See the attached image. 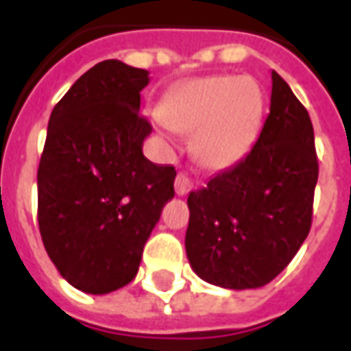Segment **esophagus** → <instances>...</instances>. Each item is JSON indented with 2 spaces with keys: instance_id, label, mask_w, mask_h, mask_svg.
<instances>
[{
  "instance_id": "34e87169",
  "label": "esophagus",
  "mask_w": 351,
  "mask_h": 351,
  "mask_svg": "<svg viewBox=\"0 0 351 351\" xmlns=\"http://www.w3.org/2000/svg\"><path fill=\"white\" fill-rule=\"evenodd\" d=\"M191 188V180H190V176L188 175H184V173H178L175 178V191H176V195H186L188 191H190Z\"/></svg>"
}]
</instances>
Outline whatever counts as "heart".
<instances>
[{
	"label": "heart",
	"instance_id": "obj_1",
	"mask_svg": "<svg viewBox=\"0 0 351 351\" xmlns=\"http://www.w3.org/2000/svg\"><path fill=\"white\" fill-rule=\"evenodd\" d=\"M263 116V90L252 77L214 75L186 82L154 118L163 130L195 131L193 152L213 169L235 165L250 152Z\"/></svg>",
	"mask_w": 351,
	"mask_h": 351
}]
</instances>
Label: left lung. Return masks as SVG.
Masks as SVG:
<instances>
[{
  "label": "left lung",
  "instance_id": "8db88e82",
  "mask_svg": "<svg viewBox=\"0 0 351 351\" xmlns=\"http://www.w3.org/2000/svg\"><path fill=\"white\" fill-rule=\"evenodd\" d=\"M316 182L310 116L272 71L271 112L256 145L188 195L186 254L191 269L228 289L269 284L308 237Z\"/></svg>",
  "mask_w": 351,
  "mask_h": 351
}]
</instances>
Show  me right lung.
I'll list each match as a JSON object with an SVG mask.
<instances>
[{
	"mask_svg": "<svg viewBox=\"0 0 351 351\" xmlns=\"http://www.w3.org/2000/svg\"><path fill=\"white\" fill-rule=\"evenodd\" d=\"M148 71L105 60L52 110L37 171V220L49 258L73 287L103 295L135 278L148 237L175 195L173 165L143 156L138 114Z\"/></svg>",
	"mask_w": 351,
	"mask_h": 351,
	"instance_id": "1",
	"label": "right lung"
}]
</instances>
